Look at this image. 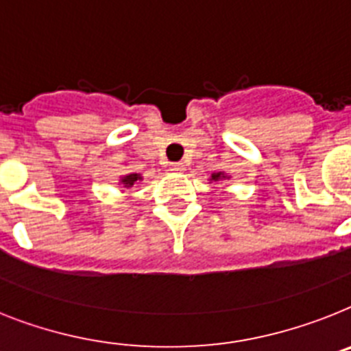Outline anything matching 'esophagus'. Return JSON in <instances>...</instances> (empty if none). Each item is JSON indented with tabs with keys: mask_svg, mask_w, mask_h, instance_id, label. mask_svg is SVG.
I'll return each mask as SVG.
<instances>
[{
	"mask_svg": "<svg viewBox=\"0 0 351 351\" xmlns=\"http://www.w3.org/2000/svg\"><path fill=\"white\" fill-rule=\"evenodd\" d=\"M185 167L182 162H173V164H169V171H173V173H182Z\"/></svg>",
	"mask_w": 351,
	"mask_h": 351,
	"instance_id": "1",
	"label": "esophagus"
}]
</instances>
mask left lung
Returning a JSON list of instances; mask_svg holds the SVG:
<instances>
[{
    "mask_svg": "<svg viewBox=\"0 0 351 351\" xmlns=\"http://www.w3.org/2000/svg\"><path fill=\"white\" fill-rule=\"evenodd\" d=\"M223 178H228V176L225 175V173H214V175L210 176V180H214V182H219V180H223Z\"/></svg>",
    "mask_w": 351,
    "mask_h": 351,
    "instance_id": "obj_1",
    "label": "left lung"
}]
</instances>
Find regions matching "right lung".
I'll list each match as a JSON object with an SVG mask.
<instances>
[{
  "instance_id": "obj_1",
  "label": "right lung",
  "mask_w": 351,
  "mask_h": 351,
  "mask_svg": "<svg viewBox=\"0 0 351 351\" xmlns=\"http://www.w3.org/2000/svg\"><path fill=\"white\" fill-rule=\"evenodd\" d=\"M139 180H143V176H141L139 173H130V175H125L121 178V184H123V187H132L135 182Z\"/></svg>"
}]
</instances>
